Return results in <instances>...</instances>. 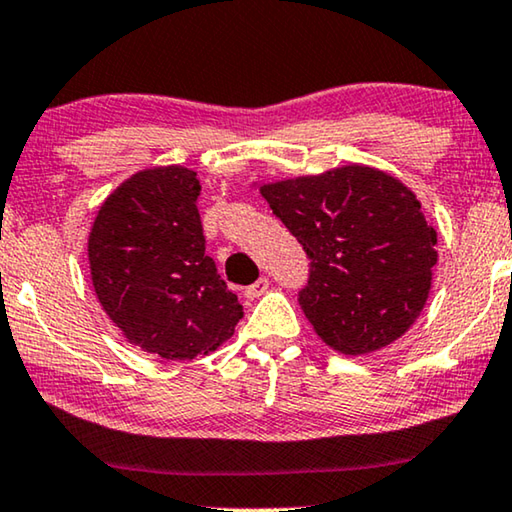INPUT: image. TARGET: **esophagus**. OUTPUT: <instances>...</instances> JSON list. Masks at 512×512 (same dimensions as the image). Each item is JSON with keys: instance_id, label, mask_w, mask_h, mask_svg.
I'll return each mask as SVG.
<instances>
[{"instance_id": "esophagus-1", "label": "esophagus", "mask_w": 512, "mask_h": 512, "mask_svg": "<svg viewBox=\"0 0 512 512\" xmlns=\"http://www.w3.org/2000/svg\"><path fill=\"white\" fill-rule=\"evenodd\" d=\"M266 289H269V278H259L257 282H253V285H248L246 289H243V294H246L248 299H259Z\"/></svg>"}]
</instances>
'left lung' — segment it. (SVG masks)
Segmentation results:
<instances>
[{
	"instance_id": "1",
	"label": "left lung",
	"mask_w": 512,
	"mask_h": 512,
	"mask_svg": "<svg viewBox=\"0 0 512 512\" xmlns=\"http://www.w3.org/2000/svg\"><path fill=\"white\" fill-rule=\"evenodd\" d=\"M259 193L310 259L299 303L326 345L370 354L416 322L432 287L437 232L402 181L345 165Z\"/></svg>"
}]
</instances>
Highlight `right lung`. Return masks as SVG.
<instances>
[{
	"instance_id": "right-lung-1",
	"label": "right lung",
	"mask_w": 512,
	"mask_h": 512,
	"mask_svg": "<svg viewBox=\"0 0 512 512\" xmlns=\"http://www.w3.org/2000/svg\"><path fill=\"white\" fill-rule=\"evenodd\" d=\"M188 167H151L121 183L89 234L96 296L128 342L167 361H186L234 335L243 308L204 253Z\"/></svg>"
}]
</instances>
